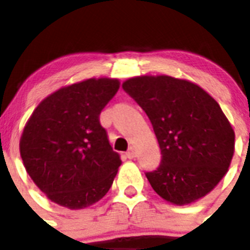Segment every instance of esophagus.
<instances>
[{"instance_id":"obj_1","label":"esophagus","mask_w":250,"mask_h":250,"mask_svg":"<svg viewBox=\"0 0 250 250\" xmlns=\"http://www.w3.org/2000/svg\"><path fill=\"white\" fill-rule=\"evenodd\" d=\"M135 156H136V150L134 149V147H130V149L126 151V158L134 159Z\"/></svg>"}]
</instances>
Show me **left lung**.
<instances>
[{
	"mask_svg": "<svg viewBox=\"0 0 250 250\" xmlns=\"http://www.w3.org/2000/svg\"><path fill=\"white\" fill-rule=\"evenodd\" d=\"M146 112L161 150V163L146 173L156 194L175 205L210 193L227 174L234 154V130L210 95L188 80L159 75L123 83Z\"/></svg>",
	"mask_w": 250,
	"mask_h": 250,
	"instance_id": "1",
	"label": "left lung"
}]
</instances>
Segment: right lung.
Returning a JSON list of instances; mask_svg holds the SVG:
<instances>
[{
  "instance_id": "obj_1",
  "label": "right lung",
  "mask_w": 250,
  "mask_h": 250,
  "mask_svg": "<svg viewBox=\"0 0 250 250\" xmlns=\"http://www.w3.org/2000/svg\"><path fill=\"white\" fill-rule=\"evenodd\" d=\"M120 87L118 79H89L42 100L26 124L20 154L28 175L51 202L68 209L105 196L121 165L100 114Z\"/></svg>"
}]
</instances>
